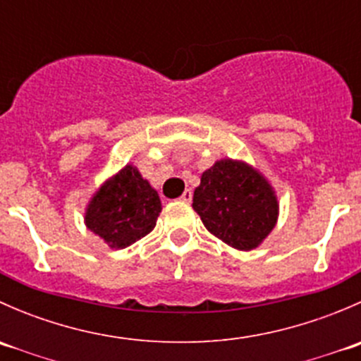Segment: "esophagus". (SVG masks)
Returning <instances> with one entry per match:
<instances>
[{"label": "esophagus", "instance_id": "obj_1", "mask_svg": "<svg viewBox=\"0 0 361 361\" xmlns=\"http://www.w3.org/2000/svg\"><path fill=\"white\" fill-rule=\"evenodd\" d=\"M192 197H194V194H192V190H185L183 194H181L180 201H183V202H190V201H192Z\"/></svg>", "mask_w": 361, "mask_h": 361}]
</instances>
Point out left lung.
I'll list each match as a JSON object with an SVG mask.
<instances>
[{
  "label": "left lung",
  "mask_w": 361,
  "mask_h": 361,
  "mask_svg": "<svg viewBox=\"0 0 361 361\" xmlns=\"http://www.w3.org/2000/svg\"><path fill=\"white\" fill-rule=\"evenodd\" d=\"M192 206L211 234L245 251L257 248L278 218V202L267 181L231 159L202 173Z\"/></svg>",
  "instance_id": "obj_1"
}]
</instances>
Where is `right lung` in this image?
Returning <instances> with one entry per match:
<instances>
[{"label": "right lung", "mask_w": 361, "mask_h": 361, "mask_svg": "<svg viewBox=\"0 0 361 361\" xmlns=\"http://www.w3.org/2000/svg\"><path fill=\"white\" fill-rule=\"evenodd\" d=\"M159 213L157 192L137 169L126 166L94 195L85 224L111 248H126L154 231Z\"/></svg>", "instance_id": "add662e5"}]
</instances>
